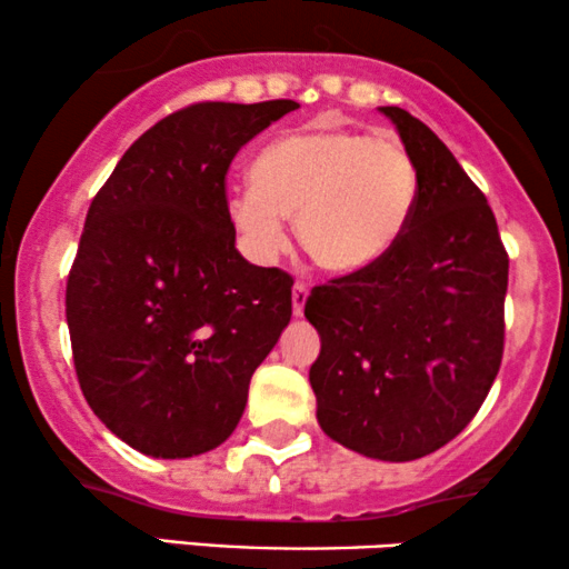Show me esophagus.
I'll list each match as a JSON object with an SVG mask.
<instances>
[{"label": "esophagus", "mask_w": 569, "mask_h": 569, "mask_svg": "<svg viewBox=\"0 0 569 569\" xmlns=\"http://www.w3.org/2000/svg\"><path fill=\"white\" fill-rule=\"evenodd\" d=\"M306 300H309V287L298 282L296 287H292V313H296V317H303Z\"/></svg>", "instance_id": "1"}]
</instances>
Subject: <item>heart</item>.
I'll list each match as a JSON object with an SVG mask.
<instances>
[{"label": "heart", "instance_id": "obj_1", "mask_svg": "<svg viewBox=\"0 0 569 569\" xmlns=\"http://www.w3.org/2000/svg\"><path fill=\"white\" fill-rule=\"evenodd\" d=\"M418 202V170L402 140L357 130H309L273 140L252 183L226 199L244 256L269 266L284 252V218L327 273L351 277L380 263Z\"/></svg>", "mask_w": 569, "mask_h": 569}]
</instances>
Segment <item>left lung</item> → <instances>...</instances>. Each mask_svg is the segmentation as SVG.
<instances>
[{"label": "left lung", "instance_id": "left-lung-1", "mask_svg": "<svg viewBox=\"0 0 569 569\" xmlns=\"http://www.w3.org/2000/svg\"><path fill=\"white\" fill-rule=\"evenodd\" d=\"M418 170V202L393 250L311 290L322 351L317 420L359 456L405 463L456 439L503 359L509 256L496 216L452 151L399 106H380Z\"/></svg>", "mask_w": 569, "mask_h": 569}]
</instances>
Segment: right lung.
Returning a JSON list of instances; mask_svg holds the SVG:
<instances>
[{
    "instance_id": "add662e5",
    "label": "right lung",
    "mask_w": 569,
    "mask_h": 569,
    "mask_svg": "<svg viewBox=\"0 0 569 569\" xmlns=\"http://www.w3.org/2000/svg\"><path fill=\"white\" fill-rule=\"evenodd\" d=\"M296 100L193 103L146 130L87 210L66 284L87 405L132 450L193 458L231 437L292 317V279L233 247L226 172Z\"/></svg>"
}]
</instances>
